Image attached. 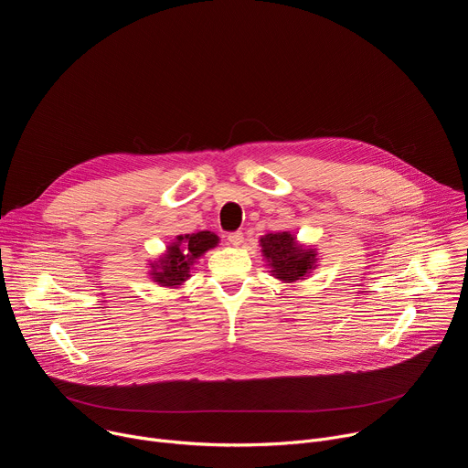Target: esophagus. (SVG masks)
Instances as JSON below:
<instances>
[{
	"label": "esophagus",
	"mask_w": 468,
	"mask_h": 468,
	"mask_svg": "<svg viewBox=\"0 0 468 468\" xmlns=\"http://www.w3.org/2000/svg\"><path fill=\"white\" fill-rule=\"evenodd\" d=\"M228 240H229L231 246H240L244 242V235L240 231H235V233L228 235Z\"/></svg>",
	"instance_id": "esophagus-1"
}]
</instances>
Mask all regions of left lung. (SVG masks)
I'll return each instance as SVG.
<instances>
[{
    "mask_svg": "<svg viewBox=\"0 0 468 468\" xmlns=\"http://www.w3.org/2000/svg\"><path fill=\"white\" fill-rule=\"evenodd\" d=\"M259 246L271 274L283 283L302 282L316 269V248L300 244L291 231L264 235L259 239Z\"/></svg>",
    "mask_w": 468,
    "mask_h": 468,
    "instance_id": "8db88e82",
    "label": "left lung"
}]
</instances>
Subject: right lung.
Wrapping results in <instances>:
<instances>
[{
    "label": "right lung",
    "instance_id": "add662e5",
    "mask_svg": "<svg viewBox=\"0 0 468 468\" xmlns=\"http://www.w3.org/2000/svg\"><path fill=\"white\" fill-rule=\"evenodd\" d=\"M218 237L213 231H197L192 235H177L166 246V251L150 262V276L161 287L177 289L190 278L194 262L207 250L218 246Z\"/></svg>",
    "mask_w": 468,
    "mask_h": 468
}]
</instances>
